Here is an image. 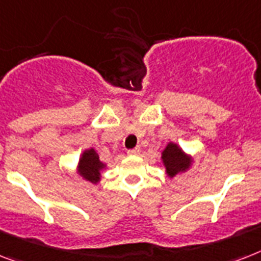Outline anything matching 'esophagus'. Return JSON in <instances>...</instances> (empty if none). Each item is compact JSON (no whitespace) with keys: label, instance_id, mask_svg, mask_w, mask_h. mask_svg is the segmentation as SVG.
Masks as SVG:
<instances>
[{"label":"esophagus","instance_id":"34e87169","mask_svg":"<svg viewBox=\"0 0 261 261\" xmlns=\"http://www.w3.org/2000/svg\"><path fill=\"white\" fill-rule=\"evenodd\" d=\"M139 152H141V149H139V147H135V149L128 150V151H127V154H128V155H138Z\"/></svg>","mask_w":261,"mask_h":261}]
</instances>
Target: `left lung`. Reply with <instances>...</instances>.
Segmentation results:
<instances>
[{"instance_id": "1", "label": "left lung", "mask_w": 261, "mask_h": 261, "mask_svg": "<svg viewBox=\"0 0 261 261\" xmlns=\"http://www.w3.org/2000/svg\"><path fill=\"white\" fill-rule=\"evenodd\" d=\"M161 161L169 178H174L175 175L186 173L194 164L193 156L184 151L181 146L175 142L167 143L161 152Z\"/></svg>"}]
</instances>
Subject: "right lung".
I'll return each instance as SVG.
<instances>
[{
	"label": "right lung",
	"instance_id": "obj_1",
	"mask_svg": "<svg viewBox=\"0 0 261 261\" xmlns=\"http://www.w3.org/2000/svg\"><path fill=\"white\" fill-rule=\"evenodd\" d=\"M107 169V165L99 160V154L96 150L90 147L82 152V155L76 167V174L82 177L84 181L91 184H99L101 179V173Z\"/></svg>",
	"mask_w": 261,
	"mask_h": 261
}]
</instances>
